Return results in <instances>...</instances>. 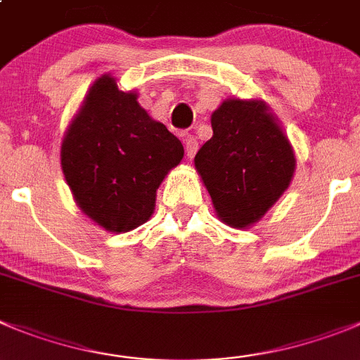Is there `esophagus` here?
<instances>
[{
  "mask_svg": "<svg viewBox=\"0 0 360 360\" xmlns=\"http://www.w3.org/2000/svg\"><path fill=\"white\" fill-rule=\"evenodd\" d=\"M184 149H186V156L193 158L197 154V149H199V142L193 134H186L184 136Z\"/></svg>",
  "mask_w": 360,
  "mask_h": 360,
  "instance_id": "esophagus-1",
  "label": "esophagus"
}]
</instances>
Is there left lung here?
Instances as JSON below:
<instances>
[{"label":"left lung","mask_w":360,"mask_h":360,"mask_svg":"<svg viewBox=\"0 0 360 360\" xmlns=\"http://www.w3.org/2000/svg\"><path fill=\"white\" fill-rule=\"evenodd\" d=\"M213 136L195 170L218 220L250 229L288 190L297 169L293 146L263 99L229 97L211 113Z\"/></svg>","instance_id":"obj_1"}]
</instances>
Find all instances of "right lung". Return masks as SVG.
I'll return each instance as SVG.
<instances>
[{"label":"right lung","instance_id":"1","mask_svg":"<svg viewBox=\"0 0 360 360\" xmlns=\"http://www.w3.org/2000/svg\"><path fill=\"white\" fill-rule=\"evenodd\" d=\"M136 99V90L124 92L112 74H103L67 126L60 149L74 202L115 234L153 217L158 188L184 156L179 139Z\"/></svg>","mask_w":360,"mask_h":360}]
</instances>
